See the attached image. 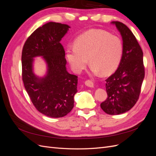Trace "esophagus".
Masks as SVG:
<instances>
[{"label": "esophagus", "instance_id": "34e87169", "mask_svg": "<svg viewBox=\"0 0 156 156\" xmlns=\"http://www.w3.org/2000/svg\"><path fill=\"white\" fill-rule=\"evenodd\" d=\"M85 85H87L88 87H94V83L91 81V80H87V81L84 82Z\"/></svg>", "mask_w": 156, "mask_h": 156}]
</instances>
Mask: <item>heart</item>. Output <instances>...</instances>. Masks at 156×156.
Returning <instances> with one entry per match:
<instances>
[{"label": "heart", "instance_id": "obj_1", "mask_svg": "<svg viewBox=\"0 0 156 156\" xmlns=\"http://www.w3.org/2000/svg\"><path fill=\"white\" fill-rule=\"evenodd\" d=\"M123 53L119 37L104 30L92 29L80 35L74 47L66 50V58L75 73H80L88 63L94 72L103 75L112 73L118 68Z\"/></svg>", "mask_w": 156, "mask_h": 156}]
</instances>
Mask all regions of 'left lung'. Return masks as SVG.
<instances>
[{
	"instance_id": "left-lung-1",
	"label": "left lung",
	"mask_w": 156,
	"mask_h": 156,
	"mask_svg": "<svg viewBox=\"0 0 156 156\" xmlns=\"http://www.w3.org/2000/svg\"><path fill=\"white\" fill-rule=\"evenodd\" d=\"M123 40V53L116 72L106 80L107 98L101 104L108 115H116L130 110L138 101L145 75L143 52L135 36L124 23L112 22Z\"/></svg>"
}]
</instances>
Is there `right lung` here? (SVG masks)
Listing matches in <instances>:
<instances>
[{
    "label": "right lung",
    "instance_id": "right-lung-1",
    "mask_svg": "<svg viewBox=\"0 0 156 156\" xmlns=\"http://www.w3.org/2000/svg\"><path fill=\"white\" fill-rule=\"evenodd\" d=\"M69 27L49 22L32 33L22 50V79L36 109L51 118L67 115L74 106L77 92V75L66 70L65 51L60 44ZM43 55L48 66V74L37 78L32 72L33 57Z\"/></svg>",
    "mask_w": 156,
    "mask_h": 156
}]
</instances>
